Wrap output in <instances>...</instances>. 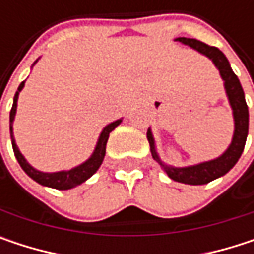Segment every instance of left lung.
<instances>
[{
  "label": "left lung",
  "mask_w": 254,
  "mask_h": 254,
  "mask_svg": "<svg viewBox=\"0 0 254 254\" xmlns=\"http://www.w3.org/2000/svg\"><path fill=\"white\" fill-rule=\"evenodd\" d=\"M177 41L182 42L184 45L191 47L192 50H195L200 54L206 56L207 59H210L213 62V64L216 66V69L219 70V75L224 80L229 106L232 109V116H234L232 141H231L228 148L219 157H216L213 160L201 162V163L185 166V168H175V166L166 165L165 162L160 160V157L156 151V144H154L153 132L150 127L147 130V139L150 142V150H151L153 159L162 166V169L168 174V177L171 179H174L177 182H182V184H188V185H203L216 178L224 177L238 162V159L244 150L247 133H249V107L246 104L243 86H241L237 75L232 72L228 59L219 48L210 47L201 41L191 39V38H177Z\"/></svg>",
  "instance_id": "obj_1"
}]
</instances>
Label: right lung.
I'll return each mask as SVG.
<instances>
[{"label": "right lung", "instance_id": "obj_1", "mask_svg": "<svg viewBox=\"0 0 254 254\" xmlns=\"http://www.w3.org/2000/svg\"><path fill=\"white\" fill-rule=\"evenodd\" d=\"M38 62V60H36ZM35 62V63H36ZM33 63V64H35ZM25 86V82H22L16 91V95H14V100H13V107H11V112H10V135H11V145H13V151H14V156L19 162V165L22 166V169L25 171L29 177L32 178L33 181H36L38 184L44 185V187H50V188H56V190H70V188H75L77 185H80L82 182H85L88 178H91L97 171L98 168L101 166L103 160H104V156H106V145H107V139H109V135L110 132L115 129L116 127L121 125L122 119H118L112 124H109L107 127H104V129L101 130L100 136H98V141H97V145L91 154V157L88 160H85L83 163H80L79 166H75L69 171H60V172H41L38 169H35L32 165L27 163V160L25 159V156L20 153L17 144H16V139H14V135H13V122H14V116H16V110H17V100H19V94L20 91L23 89Z\"/></svg>", "mask_w": 254, "mask_h": 254}]
</instances>
